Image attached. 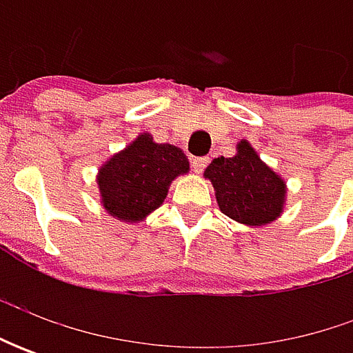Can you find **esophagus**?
Returning <instances> with one entry per match:
<instances>
[{"instance_id":"1","label":"esophagus","mask_w":353,"mask_h":353,"mask_svg":"<svg viewBox=\"0 0 353 353\" xmlns=\"http://www.w3.org/2000/svg\"><path fill=\"white\" fill-rule=\"evenodd\" d=\"M208 161H210L208 157H192V161H190L192 163V170L194 172H202V170L206 169Z\"/></svg>"}]
</instances>
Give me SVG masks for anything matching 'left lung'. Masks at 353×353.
I'll return each instance as SVG.
<instances>
[{"label":"left lung","mask_w":353,"mask_h":353,"mask_svg":"<svg viewBox=\"0 0 353 353\" xmlns=\"http://www.w3.org/2000/svg\"><path fill=\"white\" fill-rule=\"evenodd\" d=\"M216 190L220 210L245 225H265L277 220L285 206L287 186L269 169L245 139L234 157H218L204 170Z\"/></svg>","instance_id":"left-lung-1"}]
</instances>
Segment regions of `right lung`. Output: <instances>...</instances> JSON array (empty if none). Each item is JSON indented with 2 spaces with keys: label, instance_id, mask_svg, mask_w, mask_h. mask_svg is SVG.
<instances>
[{
  "label": "right lung",
  "instance_id": "obj_1",
  "mask_svg": "<svg viewBox=\"0 0 353 353\" xmlns=\"http://www.w3.org/2000/svg\"><path fill=\"white\" fill-rule=\"evenodd\" d=\"M188 169L179 147L155 143L149 133H141L98 170L103 208L117 220L141 222L165 202L169 184Z\"/></svg>",
  "mask_w": 353,
  "mask_h": 353
}]
</instances>
